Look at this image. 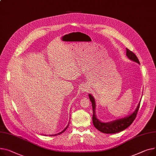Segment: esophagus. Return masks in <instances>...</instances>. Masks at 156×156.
<instances>
[{"instance_id": "esophagus-1", "label": "esophagus", "mask_w": 156, "mask_h": 156, "mask_svg": "<svg viewBox=\"0 0 156 156\" xmlns=\"http://www.w3.org/2000/svg\"><path fill=\"white\" fill-rule=\"evenodd\" d=\"M88 90H89V89H88V87L84 86L82 88V91H83V92H87V91H88Z\"/></svg>"}]
</instances>
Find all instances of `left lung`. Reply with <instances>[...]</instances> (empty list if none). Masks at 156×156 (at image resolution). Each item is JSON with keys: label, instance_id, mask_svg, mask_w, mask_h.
<instances>
[{"label": "left lung", "instance_id": "left-lung-1", "mask_svg": "<svg viewBox=\"0 0 156 156\" xmlns=\"http://www.w3.org/2000/svg\"><path fill=\"white\" fill-rule=\"evenodd\" d=\"M126 55L130 59V60L136 62L137 63H140V62L136 56V55H135L132 51L129 50V49H126ZM89 98L90 101H91V104H92V108H93V117H92V120H93V126H95V127L99 131L103 132V133H115L120 132L121 131H123L125 129H126L127 127H129L132 123L133 122V120L136 119L137 112L139 110V108L140 107V101L138 103V105L136 108V109L135 110V111L130 115L128 117H126L123 119H118L113 120V122H108V123H104V122H101L97 118V115L95 113V108H96V104H95V101L93 97L89 94Z\"/></svg>", "mask_w": 156, "mask_h": 156}]
</instances>
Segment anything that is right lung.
I'll return each mask as SVG.
<instances>
[{
  "label": "right lung",
  "mask_w": 156,
  "mask_h": 156,
  "mask_svg": "<svg viewBox=\"0 0 156 156\" xmlns=\"http://www.w3.org/2000/svg\"><path fill=\"white\" fill-rule=\"evenodd\" d=\"M69 123H68V125L66 126V127L63 130V131H62V132H59V133H57V134H54V135H50V136H57V135H60L61 133H63V132H64L66 130V129L68 127V126H69Z\"/></svg>",
  "instance_id": "obj_1"
}]
</instances>
